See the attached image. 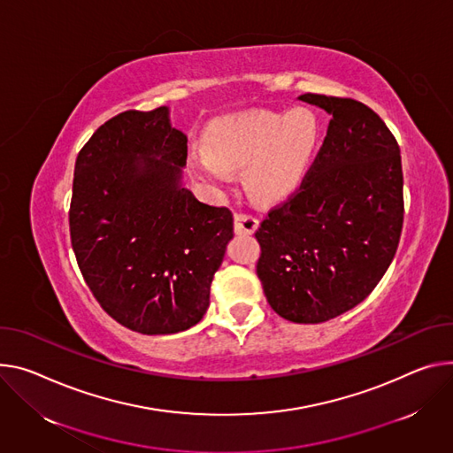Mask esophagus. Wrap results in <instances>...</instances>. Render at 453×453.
Listing matches in <instances>:
<instances>
[{
    "mask_svg": "<svg viewBox=\"0 0 453 453\" xmlns=\"http://www.w3.org/2000/svg\"><path fill=\"white\" fill-rule=\"evenodd\" d=\"M258 227V220L248 213H234V233L236 234H253Z\"/></svg>",
    "mask_w": 453,
    "mask_h": 453,
    "instance_id": "obj_1",
    "label": "esophagus"
}]
</instances>
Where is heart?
<instances>
[{
	"label": "heart",
	"mask_w": 453,
	"mask_h": 453,
	"mask_svg": "<svg viewBox=\"0 0 453 453\" xmlns=\"http://www.w3.org/2000/svg\"><path fill=\"white\" fill-rule=\"evenodd\" d=\"M319 137L318 117L307 108L281 113L229 115L210 128L207 153L193 158L213 186L231 180L229 170L245 168V186L260 202H278L302 180Z\"/></svg>",
	"instance_id": "obj_1"
}]
</instances>
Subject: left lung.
<instances>
[{
	"instance_id": "obj_1",
	"label": "left lung",
	"mask_w": 453,
	"mask_h": 453,
	"mask_svg": "<svg viewBox=\"0 0 453 453\" xmlns=\"http://www.w3.org/2000/svg\"><path fill=\"white\" fill-rule=\"evenodd\" d=\"M331 120L300 188L255 236L257 274L273 311L321 323L361 303L397 251L404 202L401 153L381 117L350 97L303 94Z\"/></svg>"
}]
</instances>
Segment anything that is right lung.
<instances>
[{"instance_id":"add662e5","label":"right lung","mask_w":453,"mask_h":453,"mask_svg":"<svg viewBox=\"0 0 453 453\" xmlns=\"http://www.w3.org/2000/svg\"><path fill=\"white\" fill-rule=\"evenodd\" d=\"M166 106L122 111L79 151L70 202L77 265L99 305L141 334H175L196 325L233 213L182 188L188 137Z\"/></svg>"}]
</instances>
